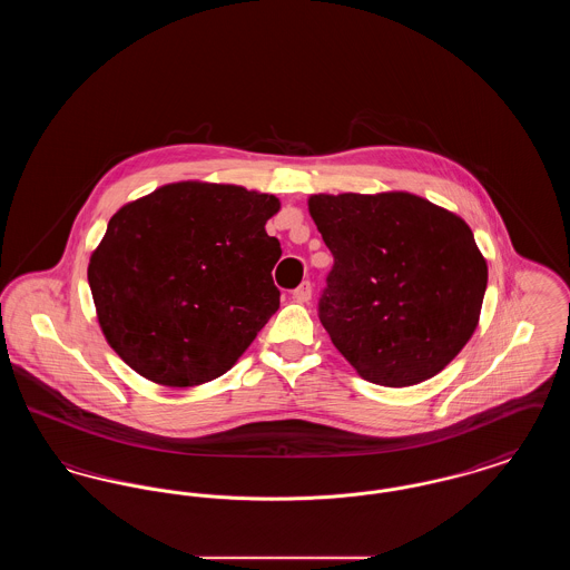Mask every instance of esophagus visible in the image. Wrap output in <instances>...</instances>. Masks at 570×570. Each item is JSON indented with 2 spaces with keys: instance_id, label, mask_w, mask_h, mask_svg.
<instances>
[{
  "instance_id": "1",
  "label": "esophagus",
  "mask_w": 570,
  "mask_h": 570,
  "mask_svg": "<svg viewBox=\"0 0 570 570\" xmlns=\"http://www.w3.org/2000/svg\"><path fill=\"white\" fill-rule=\"evenodd\" d=\"M293 298H295L297 303H307V301L312 298V284H309V282H303L297 291L293 293Z\"/></svg>"
}]
</instances>
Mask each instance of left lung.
Wrapping results in <instances>:
<instances>
[{"label":"left lung","instance_id":"8db88e82","mask_svg":"<svg viewBox=\"0 0 570 570\" xmlns=\"http://www.w3.org/2000/svg\"><path fill=\"white\" fill-rule=\"evenodd\" d=\"M335 265L321 323L356 374L382 386L434 379L468 344L488 288L470 226L410 191L312 194Z\"/></svg>","mask_w":570,"mask_h":570}]
</instances>
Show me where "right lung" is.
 <instances>
[{
  "label": "right lung",
  "instance_id": "add662e5",
  "mask_svg": "<svg viewBox=\"0 0 570 570\" xmlns=\"http://www.w3.org/2000/svg\"><path fill=\"white\" fill-rule=\"evenodd\" d=\"M273 194L177 181L124 205L87 279L110 348L136 374L196 386L226 374L279 307Z\"/></svg>",
  "mask_w": 570,
  "mask_h": 570
}]
</instances>
